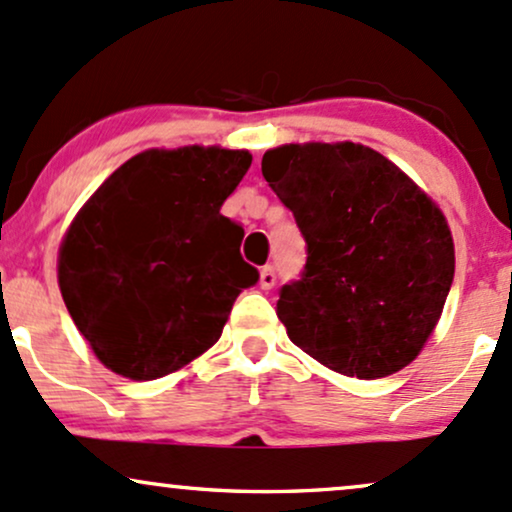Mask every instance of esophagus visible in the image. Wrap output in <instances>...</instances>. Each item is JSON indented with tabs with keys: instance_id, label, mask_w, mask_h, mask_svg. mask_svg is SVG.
I'll return each mask as SVG.
<instances>
[{
	"instance_id": "esophagus-1",
	"label": "esophagus",
	"mask_w": 512,
	"mask_h": 512,
	"mask_svg": "<svg viewBox=\"0 0 512 512\" xmlns=\"http://www.w3.org/2000/svg\"><path fill=\"white\" fill-rule=\"evenodd\" d=\"M275 282H278V275H275V268H273V266L261 268V278H258V285H261V290H273Z\"/></svg>"
}]
</instances>
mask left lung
Here are the masks:
<instances>
[{
    "label": "left lung",
    "instance_id": "left-lung-1",
    "mask_svg": "<svg viewBox=\"0 0 512 512\" xmlns=\"http://www.w3.org/2000/svg\"><path fill=\"white\" fill-rule=\"evenodd\" d=\"M261 172L306 242L302 278L282 285L278 299L290 340L364 381L405 369L453 285L441 208L362 143H290L268 150Z\"/></svg>",
    "mask_w": 512,
    "mask_h": 512
}]
</instances>
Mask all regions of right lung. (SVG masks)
<instances>
[{"label": "right lung", "instance_id": "right-lung-1", "mask_svg": "<svg viewBox=\"0 0 512 512\" xmlns=\"http://www.w3.org/2000/svg\"><path fill=\"white\" fill-rule=\"evenodd\" d=\"M249 167V150H143L78 210L59 246V290L114 374L153 381L182 369L258 282L239 254L244 230L220 213Z\"/></svg>", "mask_w": 512, "mask_h": 512}]
</instances>
